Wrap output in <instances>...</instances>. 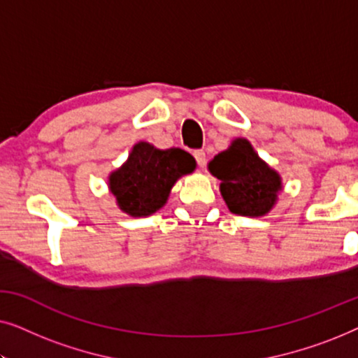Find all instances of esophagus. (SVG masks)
Returning <instances> with one entry per match:
<instances>
[{
	"label": "esophagus",
	"instance_id": "obj_1",
	"mask_svg": "<svg viewBox=\"0 0 358 358\" xmlns=\"http://www.w3.org/2000/svg\"><path fill=\"white\" fill-rule=\"evenodd\" d=\"M194 158H195V161H197L199 168H203V166L207 164V156H205L203 150H195L194 151Z\"/></svg>",
	"mask_w": 358,
	"mask_h": 358
}]
</instances>
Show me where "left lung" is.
<instances>
[{"instance_id": "8db88e82", "label": "left lung", "mask_w": 358, "mask_h": 358, "mask_svg": "<svg viewBox=\"0 0 358 358\" xmlns=\"http://www.w3.org/2000/svg\"><path fill=\"white\" fill-rule=\"evenodd\" d=\"M208 171L222 180L220 192L229 212L241 217H264L282 190L280 174L259 158L246 138L233 140L210 161Z\"/></svg>"}]
</instances>
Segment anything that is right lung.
<instances>
[{
  "mask_svg": "<svg viewBox=\"0 0 358 358\" xmlns=\"http://www.w3.org/2000/svg\"><path fill=\"white\" fill-rule=\"evenodd\" d=\"M195 169V159L180 148L158 150L146 141L131 148L129 159L109 176V189L122 212L148 217L168 202L176 180Z\"/></svg>",
  "mask_w": 358,
  "mask_h": 358,
  "instance_id": "obj_1",
  "label": "right lung"
}]
</instances>
